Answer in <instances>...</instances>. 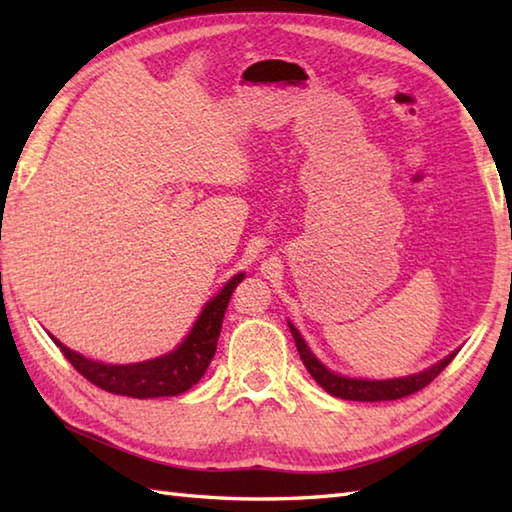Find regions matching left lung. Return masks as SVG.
<instances>
[{"mask_svg": "<svg viewBox=\"0 0 512 512\" xmlns=\"http://www.w3.org/2000/svg\"><path fill=\"white\" fill-rule=\"evenodd\" d=\"M290 325V332H292V339L297 343V350L303 365L310 372V376L317 380V383L328 391V394L336 396V398H343V400H358V402H380V400H398V398H405L416 394V391L427 387L433 378L440 376V372L444 367H447L455 354H449L444 361L436 363L433 367H429L427 372H420V374H413L407 378H396V380H358V378H345L330 372L328 367L321 365L314 354L310 352V347L306 345V341L301 339V334L297 332V328L292 323Z\"/></svg>", "mask_w": 512, "mask_h": 512, "instance_id": "left-lung-1", "label": "left lung"}]
</instances>
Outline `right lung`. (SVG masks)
<instances>
[{"mask_svg":"<svg viewBox=\"0 0 512 512\" xmlns=\"http://www.w3.org/2000/svg\"><path fill=\"white\" fill-rule=\"evenodd\" d=\"M242 279L244 275L233 277L220 290V295L206 303L198 323L193 325V330L178 350H173L167 356L154 358V361L136 365H103L68 350L54 336L52 341L57 343L61 354L68 358L76 372L83 378H88L92 385L110 391V394L132 398L178 396L198 383L204 376L206 367L213 361L217 350V336H220L222 330L224 310L233 290Z\"/></svg>","mask_w":512,"mask_h":512,"instance_id":"1","label":"right lung"}]
</instances>
